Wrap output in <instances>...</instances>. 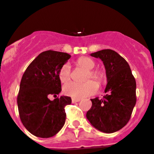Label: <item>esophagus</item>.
<instances>
[{"instance_id": "esophagus-1", "label": "esophagus", "mask_w": 154, "mask_h": 154, "mask_svg": "<svg viewBox=\"0 0 154 154\" xmlns=\"http://www.w3.org/2000/svg\"><path fill=\"white\" fill-rule=\"evenodd\" d=\"M80 101V98H72V99H71V101H72V103L78 102V101Z\"/></svg>"}]
</instances>
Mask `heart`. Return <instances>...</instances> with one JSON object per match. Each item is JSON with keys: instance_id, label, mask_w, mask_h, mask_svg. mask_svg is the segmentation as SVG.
Wrapping results in <instances>:
<instances>
[{"instance_id": "obj_1", "label": "heart", "mask_w": 154, "mask_h": 154, "mask_svg": "<svg viewBox=\"0 0 154 154\" xmlns=\"http://www.w3.org/2000/svg\"><path fill=\"white\" fill-rule=\"evenodd\" d=\"M77 65L87 71L86 80L92 79L98 84H102L106 79V73L101 68H95V61L89 57H81L77 59ZM59 78L62 83H66L71 79V69L68 64H65L60 68L59 72ZM97 85L92 80L85 83H77L71 82L65 84L63 87V92L66 95L74 98H81L89 96L95 93L97 91Z\"/></svg>"}]
</instances>
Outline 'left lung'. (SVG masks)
<instances>
[{
    "label": "left lung",
    "mask_w": 154,
    "mask_h": 154,
    "mask_svg": "<svg viewBox=\"0 0 154 154\" xmlns=\"http://www.w3.org/2000/svg\"><path fill=\"white\" fill-rule=\"evenodd\" d=\"M90 56L103 62L107 84L103 98L91 99L92 104L86 118L98 130L113 133L130 120L136 103V82L128 62L117 52L102 50Z\"/></svg>",
    "instance_id": "8db88e82"
}]
</instances>
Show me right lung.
I'll return each instance as SVG.
<instances>
[{
    "label": "right lung",
    "mask_w": 154,
    "mask_h": 154,
    "mask_svg": "<svg viewBox=\"0 0 154 154\" xmlns=\"http://www.w3.org/2000/svg\"><path fill=\"white\" fill-rule=\"evenodd\" d=\"M71 56L66 53L47 50L36 57L22 75L17 96L19 117L32 135L40 138L54 136L63 127L68 96L51 101L62 90L59 72Z\"/></svg>",
    "instance_id": "obj_1"
}]
</instances>
